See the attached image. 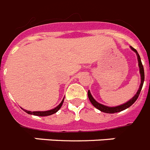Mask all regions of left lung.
<instances>
[{
    "label": "left lung",
    "mask_w": 150,
    "mask_h": 150,
    "mask_svg": "<svg viewBox=\"0 0 150 150\" xmlns=\"http://www.w3.org/2000/svg\"><path fill=\"white\" fill-rule=\"evenodd\" d=\"M131 47V50H133L134 52H135L137 54V61H138V66H139V69H140V87H139V89H138L137 92L136 93V94L131 99L129 100L127 102H126L125 103H123L122 105H119V106H105V105H103V104L100 103H98L97 101L95 100V99L92 97V95H91V92L90 91H88V98H89L90 101L91 103H92L93 106L95 108H97V109H99L100 111L101 112H106V113H115V112H119L121 111H123L125 109H127V108H129L131 105L134 103V102L137 100L138 97H139V95H140V91H141L142 89V87H143V84H144V66L142 65V62H141V59H140V55L138 54L137 51L135 50L134 48L132 47Z\"/></svg>",
    "instance_id": "8db88e82"
}]
</instances>
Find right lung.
I'll return each instance as SVG.
<instances>
[{
  "mask_svg": "<svg viewBox=\"0 0 150 150\" xmlns=\"http://www.w3.org/2000/svg\"><path fill=\"white\" fill-rule=\"evenodd\" d=\"M64 102V98L62 99V102L58 105L56 108L53 109H50V110H47V111H35V112H31L28 111V110H25V109H23L25 112L29 115H37V116H48V115H53L54 113H56L57 112H58L59 109L62 106V103Z\"/></svg>",
  "mask_w": 150,
  "mask_h": 150,
  "instance_id": "1",
  "label": "right lung"
}]
</instances>
